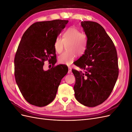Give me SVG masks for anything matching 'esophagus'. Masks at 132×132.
<instances>
[{
    "instance_id": "34e87169",
    "label": "esophagus",
    "mask_w": 132,
    "mask_h": 132,
    "mask_svg": "<svg viewBox=\"0 0 132 132\" xmlns=\"http://www.w3.org/2000/svg\"><path fill=\"white\" fill-rule=\"evenodd\" d=\"M71 73V68L70 67H68V73L70 74Z\"/></svg>"
}]
</instances>
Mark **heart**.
Masks as SVG:
<instances>
[{
	"label": "heart",
	"mask_w": 132,
	"mask_h": 132,
	"mask_svg": "<svg viewBox=\"0 0 132 132\" xmlns=\"http://www.w3.org/2000/svg\"><path fill=\"white\" fill-rule=\"evenodd\" d=\"M87 37L85 34L75 27H69L63 34V38L57 37L54 42V48L57 53H62L65 45L68 51L58 57V61L63 64L69 65L78 55H82L86 48Z\"/></svg>",
	"instance_id": "b5f03b06"
}]
</instances>
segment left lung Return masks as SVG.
Masks as SVG:
<instances>
[{"instance_id":"left-lung-1","label":"left lung","mask_w":132,"mask_h":132,"mask_svg":"<svg viewBox=\"0 0 132 132\" xmlns=\"http://www.w3.org/2000/svg\"><path fill=\"white\" fill-rule=\"evenodd\" d=\"M87 37L84 54L72 70L75 78V97L82 105L95 107L109 97L118 76V58L114 43L103 27L93 21H81Z\"/></svg>"}]
</instances>
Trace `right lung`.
I'll return each instance as SVG.
<instances>
[{"instance_id":"obj_1","label":"right lung","mask_w":132,"mask_h":132,"mask_svg":"<svg viewBox=\"0 0 132 132\" xmlns=\"http://www.w3.org/2000/svg\"><path fill=\"white\" fill-rule=\"evenodd\" d=\"M68 22L62 20L37 22L22 35L14 59L15 77L23 97L31 105L43 107L52 102L68 73V67L62 64L43 70L45 61L53 65L56 63L54 42Z\"/></svg>"}]
</instances>
